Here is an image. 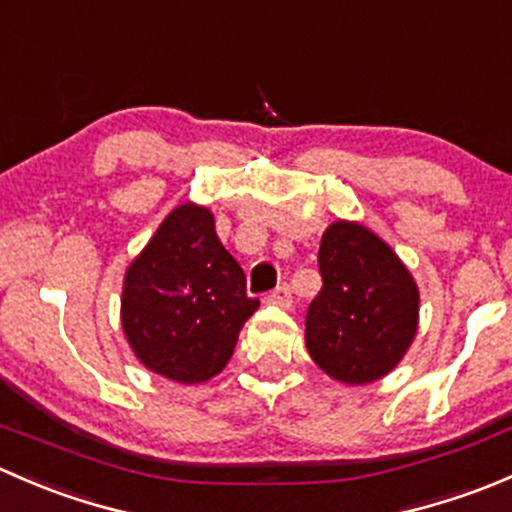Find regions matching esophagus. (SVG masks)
Wrapping results in <instances>:
<instances>
[{"label": "esophagus", "instance_id": "esophagus-1", "mask_svg": "<svg viewBox=\"0 0 512 512\" xmlns=\"http://www.w3.org/2000/svg\"><path fill=\"white\" fill-rule=\"evenodd\" d=\"M265 299L272 304H280V307H289V302H292V289H289V285H280L277 289H272Z\"/></svg>", "mask_w": 512, "mask_h": 512}]
</instances>
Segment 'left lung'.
<instances>
[{
    "label": "left lung",
    "instance_id": "obj_1",
    "mask_svg": "<svg viewBox=\"0 0 512 512\" xmlns=\"http://www.w3.org/2000/svg\"><path fill=\"white\" fill-rule=\"evenodd\" d=\"M322 289L304 319L309 356L344 384L389 374L418 327V289L404 262L359 223L329 225L319 245Z\"/></svg>",
    "mask_w": 512,
    "mask_h": 512
}]
</instances>
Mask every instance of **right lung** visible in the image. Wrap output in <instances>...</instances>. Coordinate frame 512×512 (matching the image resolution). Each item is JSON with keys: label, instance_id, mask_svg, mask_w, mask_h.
I'll use <instances>...</instances> for the list:
<instances>
[{"label": "right lung", "instance_id": "1", "mask_svg": "<svg viewBox=\"0 0 512 512\" xmlns=\"http://www.w3.org/2000/svg\"><path fill=\"white\" fill-rule=\"evenodd\" d=\"M260 299L215 235L208 208H175L128 267L121 322L138 359L165 379L198 384L230 361Z\"/></svg>", "mask_w": 512, "mask_h": 512}]
</instances>
